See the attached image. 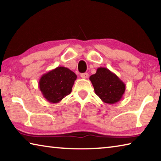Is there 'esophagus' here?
<instances>
[{"instance_id":"obj_1","label":"esophagus","mask_w":161,"mask_h":161,"mask_svg":"<svg viewBox=\"0 0 161 161\" xmlns=\"http://www.w3.org/2000/svg\"><path fill=\"white\" fill-rule=\"evenodd\" d=\"M88 73H81L80 74V77L82 78H88Z\"/></svg>"}]
</instances>
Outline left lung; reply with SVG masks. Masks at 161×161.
<instances>
[{"mask_svg":"<svg viewBox=\"0 0 161 161\" xmlns=\"http://www.w3.org/2000/svg\"><path fill=\"white\" fill-rule=\"evenodd\" d=\"M90 80L95 92L103 103L114 104L121 100L126 90V85L119 78L105 67H100Z\"/></svg>","mask_w":161,"mask_h":161,"instance_id":"obj_1","label":"left lung"}]
</instances>
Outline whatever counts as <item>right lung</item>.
I'll return each instance as SVG.
<instances>
[{
  "mask_svg": "<svg viewBox=\"0 0 161 161\" xmlns=\"http://www.w3.org/2000/svg\"><path fill=\"white\" fill-rule=\"evenodd\" d=\"M76 78L77 75L72 70L58 66L42 75L39 81V88L48 102L58 103L71 92Z\"/></svg>",
  "mask_w": 161,
  "mask_h": 161,
  "instance_id": "obj_1",
  "label": "right lung"
}]
</instances>
